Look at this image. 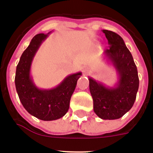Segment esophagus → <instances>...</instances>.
Wrapping results in <instances>:
<instances>
[{
    "label": "esophagus",
    "mask_w": 153,
    "mask_h": 153,
    "mask_svg": "<svg viewBox=\"0 0 153 153\" xmlns=\"http://www.w3.org/2000/svg\"><path fill=\"white\" fill-rule=\"evenodd\" d=\"M90 67H84L83 68V74H85V75H86V74H88L89 73H90Z\"/></svg>",
    "instance_id": "1"
}]
</instances>
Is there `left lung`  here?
Wrapping results in <instances>:
<instances>
[{"mask_svg": "<svg viewBox=\"0 0 153 153\" xmlns=\"http://www.w3.org/2000/svg\"><path fill=\"white\" fill-rule=\"evenodd\" d=\"M102 32L109 44L104 53L117 69L120 79L114 87H106L90 77V90L96 114L102 120H117L132 107L140 82L133 58L122 37L107 30Z\"/></svg>", "mask_w": 153, "mask_h": 153, "instance_id": "1", "label": "left lung"}]
</instances>
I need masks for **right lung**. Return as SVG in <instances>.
Masks as SVG:
<instances>
[{"label": "right lung", "mask_w": 153, "mask_h": 153, "mask_svg": "<svg viewBox=\"0 0 153 153\" xmlns=\"http://www.w3.org/2000/svg\"><path fill=\"white\" fill-rule=\"evenodd\" d=\"M48 34L39 33L33 36L21 55L15 75L16 90L23 106L30 114L44 121L58 120L67 113L71 96L82 74L80 72L71 74L51 90H40L35 86L30 76L31 63Z\"/></svg>", "instance_id": "1"}]
</instances>
